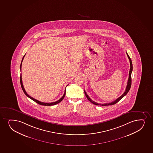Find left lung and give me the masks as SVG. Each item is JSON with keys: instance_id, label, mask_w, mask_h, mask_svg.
I'll list each match as a JSON object with an SVG mask.
<instances>
[{"instance_id": "obj_1", "label": "left lung", "mask_w": 153, "mask_h": 153, "mask_svg": "<svg viewBox=\"0 0 153 153\" xmlns=\"http://www.w3.org/2000/svg\"><path fill=\"white\" fill-rule=\"evenodd\" d=\"M126 54H127L128 58V59H129V63H130V69H129V77H128V84H127V86H126V91H125V92H124V93L120 97H119V98H118L117 99H116L115 101H114L108 103H104V104H100V103H96V102H95V101H94L92 100V99H91L90 97H89V96L87 95V94L86 93V92H85V95L86 96V98H88V100L90 101V102H91L92 103H93L94 104H95V105H102V106H106V105H113V104H116V103L118 102L121 99H122L123 97L125 96L128 94V92L129 90H130L131 86V74L132 71H133V64H132L131 59L130 57H129V56H128V53H126Z\"/></svg>"}]
</instances>
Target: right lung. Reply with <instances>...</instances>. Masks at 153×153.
<instances>
[{"label":"right lung","instance_id":"right-lung-1","mask_svg":"<svg viewBox=\"0 0 153 153\" xmlns=\"http://www.w3.org/2000/svg\"><path fill=\"white\" fill-rule=\"evenodd\" d=\"M25 55H24V57L22 58V62H21V64H20V71L22 70V62L23 61V60H24V57H25ZM20 85H21V86H22V89L23 90V91H24V93L25 94V95L27 96V97L30 98V99H32L33 100L35 101V102L37 103L38 104H40V105H45V106H51V105H55V104H58V103H59L61 101L63 100V98H65V93L63 94V96L61 97V98L59 99V100H58L57 101H55V102H51V103H45V102H41V101H39L37 100H36V99H34V98H33V97H31L30 96H29L27 93V92L25 91V88H24V85H23V83H22V74H20Z\"/></svg>","mask_w":153,"mask_h":153}]
</instances>
